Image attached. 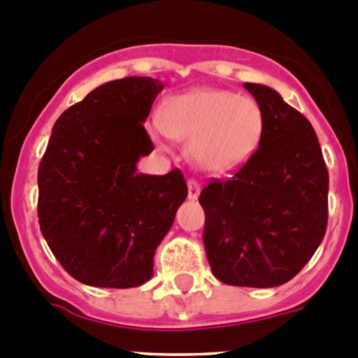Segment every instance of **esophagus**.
<instances>
[{"instance_id": "1", "label": "esophagus", "mask_w": 358, "mask_h": 358, "mask_svg": "<svg viewBox=\"0 0 358 358\" xmlns=\"http://www.w3.org/2000/svg\"><path fill=\"white\" fill-rule=\"evenodd\" d=\"M187 189H189V194H187V198L192 199V201L199 198L201 187H199V183L196 182V180H189V182H187Z\"/></svg>"}]
</instances>
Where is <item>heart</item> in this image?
<instances>
[{
    "label": "heart",
    "instance_id": "1",
    "mask_svg": "<svg viewBox=\"0 0 358 358\" xmlns=\"http://www.w3.org/2000/svg\"><path fill=\"white\" fill-rule=\"evenodd\" d=\"M265 111L258 100L231 90L194 88L164 100L150 138L164 148L166 138L187 141V159L199 171L228 176L242 169L265 136Z\"/></svg>",
    "mask_w": 358,
    "mask_h": 358
}]
</instances>
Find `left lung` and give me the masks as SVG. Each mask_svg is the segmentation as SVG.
Masks as SVG:
<instances>
[{
	"label": "left lung",
	"mask_w": 358,
	"mask_h": 358,
	"mask_svg": "<svg viewBox=\"0 0 358 358\" xmlns=\"http://www.w3.org/2000/svg\"><path fill=\"white\" fill-rule=\"evenodd\" d=\"M243 88L265 111V136L231 180L201 190L203 242L220 282L275 288L303 268L325 236L329 171L306 116L270 86Z\"/></svg>",
	"instance_id": "8db88e82"
}]
</instances>
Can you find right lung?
I'll use <instances>...</instances> for the list:
<instances>
[{
  "label": "right lung",
  "instance_id": "add662e5",
  "mask_svg": "<svg viewBox=\"0 0 358 358\" xmlns=\"http://www.w3.org/2000/svg\"><path fill=\"white\" fill-rule=\"evenodd\" d=\"M159 79H116L90 92L52 127L38 168V222L49 249L79 282L134 288L187 198L178 169L138 173L153 150L145 125Z\"/></svg>",
  "mask_w": 358,
  "mask_h": 358
}]
</instances>
